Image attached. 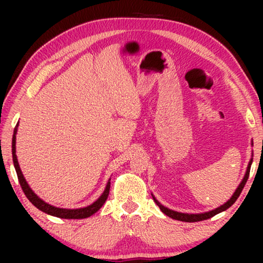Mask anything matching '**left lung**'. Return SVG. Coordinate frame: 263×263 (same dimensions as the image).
I'll return each instance as SVG.
<instances>
[{
	"mask_svg": "<svg viewBox=\"0 0 263 263\" xmlns=\"http://www.w3.org/2000/svg\"><path fill=\"white\" fill-rule=\"evenodd\" d=\"M254 143L251 141V146H253ZM251 163H253V153H251V158H250V161L249 164H248V167H247V171H246V175H244V177L242 179V182L239 183V185L237 186V189L235 190V193H233V195L231 196V199L229 201H226L224 204H221L220 207L215 208V210H212V211H208V212H204V213H182V212H177V211H172L170 208L165 207L161 204L159 201H158L154 195L152 194L153 196V200L154 202H156L158 206H159L160 211L163 212L164 214H166L167 217H170L172 219H175V220H179V221H185V222H195V221H201V220H206V219H210L212 217H214L215 214L218 213H221V212H224L228 210L232 206L233 203L236 202V200L238 199V196L240 195V193H242V190L244 188V185H246V183L248 181V177H249V172H250V167H251Z\"/></svg>",
	"mask_w": 263,
	"mask_h": 263,
	"instance_id": "1",
	"label": "left lung"
}]
</instances>
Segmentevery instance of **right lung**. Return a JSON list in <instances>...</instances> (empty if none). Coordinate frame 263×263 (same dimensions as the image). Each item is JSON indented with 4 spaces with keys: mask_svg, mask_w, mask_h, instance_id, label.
<instances>
[{
    "mask_svg": "<svg viewBox=\"0 0 263 263\" xmlns=\"http://www.w3.org/2000/svg\"><path fill=\"white\" fill-rule=\"evenodd\" d=\"M17 125H19V122L14 128V134H13V140H12V154H13V163H14V167H15L16 175H17V179H19L21 188H23V192L25 193V195L28 200L31 201L32 204H34L38 210H41L42 212H44L46 214L53 215V217L57 218H62V219H85L91 217L100 210V207L105 203V201L109 196V192H110V179L106 183L105 189L102 195H100L98 199H97L95 202L89 204L87 207H82V208H75V210H68V208H60V207H55L51 206V204L46 203L45 201H43L41 197H38L37 194H34L33 190L30 188V185L27 184L26 179H25L23 172H21V168L19 166V163H17V158H16V132H17Z\"/></svg>",
    "mask_w": 263,
    "mask_h": 263,
    "instance_id": "1",
    "label": "right lung"
}]
</instances>
